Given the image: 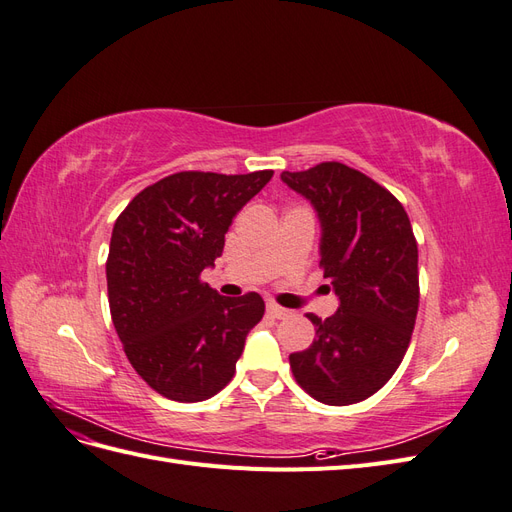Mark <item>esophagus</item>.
Listing matches in <instances>:
<instances>
[{
  "label": "esophagus",
  "mask_w": 512,
  "mask_h": 512,
  "mask_svg": "<svg viewBox=\"0 0 512 512\" xmlns=\"http://www.w3.org/2000/svg\"><path fill=\"white\" fill-rule=\"evenodd\" d=\"M267 314L271 316V318H275V320H280V318H286L290 312L286 307H282V305H277V303H269L267 305Z\"/></svg>",
  "instance_id": "esophagus-1"
}]
</instances>
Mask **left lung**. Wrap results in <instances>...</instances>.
<instances>
[{"mask_svg": "<svg viewBox=\"0 0 512 512\" xmlns=\"http://www.w3.org/2000/svg\"><path fill=\"white\" fill-rule=\"evenodd\" d=\"M282 181L312 203L320 222V267L339 307L316 339L290 354L294 380L327 406L359 404L391 380L418 312V247L406 209L374 179L322 162Z\"/></svg>", "mask_w": 512, "mask_h": 512, "instance_id": "8db88e82", "label": "left lung"}]
</instances>
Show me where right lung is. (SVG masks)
Wrapping results in <instances>:
<instances>
[{
	"label": "right lung",
	"mask_w": 512,
	"mask_h": 512,
	"mask_svg": "<svg viewBox=\"0 0 512 512\" xmlns=\"http://www.w3.org/2000/svg\"><path fill=\"white\" fill-rule=\"evenodd\" d=\"M271 177L185 170L136 194L115 222L106 260L115 331L136 374L168 399L192 404L222 391L265 314L260 294L222 297L198 277Z\"/></svg>",
	"instance_id": "1"
}]
</instances>
